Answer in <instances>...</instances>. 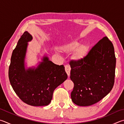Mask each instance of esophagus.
Returning a JSON list of instances; mask_svg holds the SVG:
<instances>
[{
	"label": "esophagus",
	"mask_w": 124,
	"mask_h": 124,
	"mask_svg": "<svg viewBox=\"0 0 124 124\" xmlns=\"http://www.w3.org/2000/svg\"><path fill=\"white\" fill-rule=\"evenodd\" d=\"M64 67H65V70H66L67 75L69 76L70 73V70H71L70 66L69 64H66L64 66Z\"/></svg>",
	"instance_id": "obj_1"
}]
</instances>
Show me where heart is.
Segmentation results:
<instances>
[{
    "mask_svg": "<svg viewBox=\"0 0 124 124\" xmlns=\"http://www.w3.org/2000/svg\"><path fill=\"white\" fill-rule=\"evenodd\" d=\"M77 41H73L63 46L61 49L65 52H71L76 50L73 55V58L75 60H81L85 57L89 50V47L86 44L80 45Z\"/></svg>",
    "mask_w": 124,
    "mask_h": 124,
    "instance_id": "1",
    "label": "heart"
}]
</instances>
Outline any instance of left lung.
<instances>
[{
  "label": "left lung",
  "mask_w": 124,
  "mask_h": 124,
  "mask_svg": "<svg viewBox=\"0 0 124 124\" xmlns=\"http://www.w3.org/2000/svg\"><path fill=\"white\" fill-rule=\"evenodd\" d=\"M70 79L74 86L71 98L75 104L88 106L108 94L114 84L116 58L107 36L92 47L84 58L71 60Z\"/></svg>",
  "instance_id": "8db88e82"
}]
</instances>
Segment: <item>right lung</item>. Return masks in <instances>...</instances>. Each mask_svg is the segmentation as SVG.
Masks as SVG:
<instances>
[{
	"label": "right lung",
	"instance_id": "right-lung-1",
	"mask_svg": "<svg viewBox=\"0 0 124 124\" xmlns=\"http://www.w3.org/2000/svg\"><path fill=\"white\" fill-rule=\"evenodd\" d=\"M32 39L27 31L21 36L11 56L8 78L13 89L24 102L33 106H46L50 103L56 88L68 76L63 65L55 64L46 57L37 68L25 70L28 42Z\"/></svg>",
	"mask_w": 124,
	"mask_h": 124
}]
</instances>
